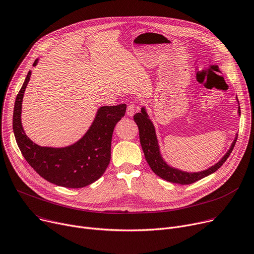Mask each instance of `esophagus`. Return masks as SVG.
Instances as JSON below:
<instances>
[{
	"mask_svg": "<svg viewBox=\"0 0 254 254\" xmlns=\"http://www.w3.org/2000/svg\"><path fill=\"white\" fill-rule=\"evenodd\" d=\"M135 111H137V107H135L134 105H129V106L127 107V111H126V113H127V115H128V116L132 117V116L134 115Z\"/></svg>",
	"mask_w": 254,
	"mask_h": 254,
	"instance_id": "34e87169",
	"label": "esophagus"
}]
</instances>
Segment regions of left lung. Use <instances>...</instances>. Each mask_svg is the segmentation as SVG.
<instances>
[{"mask_svg": "<svg viewBox=\"0 0 254 254\" xmlns=\"http://www.w3.org/2000/svg\"><path fill=\"white\" fill-rule=\"evenodd\" d=\"M237 99V96H236ZM238 102V99H237ZM239 104V102H238ZM238 115H241L240 112V107L238 106ZM133 119L135 123L138 126L139 130V139H140V144L142 147V150L144 152V157L149 165L150 169L152 172L158 175L159 177L162 179L169 181L171 183H177L181 185H187V184H192L194 182H196L208 175L212 174L216 172L218 169L222 167V165L227 161L229 158V155L231 154L234 146H235V143L237 141L238 134L235 135V138H234L230 148L228 151L225 153L224 157L213 166L209 167L206 170L200 171V172H186L177 168H174L170 166L163 158V155L161 153L160 149V144L158 140V136L157 133H155V128L151 120L149 119V116L147 114V111L145 107L141 108V112L135 114Z\"/></svg>", "mask_w": 254, "mask_h": 254, "instance_id": "left-lung-1", "label": "left lung"}]
</instances>
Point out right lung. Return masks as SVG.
<instances>
[{"label": "right lung", "mask_w": 254, "mask_h": 254, "mask_svg": "<svg viewBox=\"0 0 254 254\" xmlns=\"http://www.w3.org/2000/svg\"><path fill=\"white\" fill-rule=\"evenodd\" d=\"M38 60L34 61V67ZM30 76L31 71L17 94L13 112V131L24 159L41 177L58 186L81 188L100 179L110 164L114 128L124 117L127 106L122 104L97 109L88 130L71 145L41 146L28 138L21 123L23 95Z\"/></svg>", "instance_id": "add662e5"}]
</instances>
